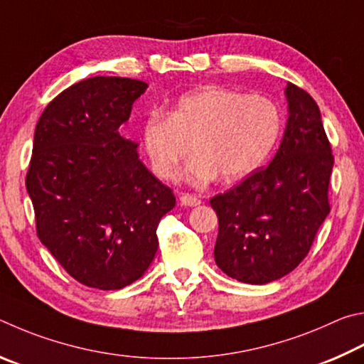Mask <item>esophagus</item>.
I'll use <instances>...</instances> for the list:
<instances>
[{"instance_id": "34e87169", "label": "esophagus", "mask_w": 364, "mask_h": 364, "mask_svg": "<svg viewBox=\"0 0 364 364\" xmlns=\"http://www.w3.org/2000/svg\"><path fill=\"white\" fill-rule=\"evenodd\" d=\"M181 203L183 206H198V205H201V200L198 198V196L196 195H192V193H182L181 195Z\"/></svg>"}]
</instances>
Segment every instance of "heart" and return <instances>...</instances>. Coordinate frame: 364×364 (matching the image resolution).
I'll return each instance as SVG.
<instances>
[{
  "label": "heart",
  "mask_w": 364,
  "mask_h": 364,
  "mask_svg": "<svg viewBox=\"0 0 364 364\" xmlns=\"http://www.w3.org/2000/svg\"><path fill=\"white\" fill-rule=\"evenodd\" d=\"M282 114L275 102L260 94H240L205 86L183 94L166 114L150 112L140 123V142L153 172L176 178L178 164L195 155L187 177L203 186L220 176L237 181L260 166L275 145Z\"/></svg>",
  "instance_id": "obj_1"
}]
</instances>
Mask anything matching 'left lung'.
Segmentation results:
<instances>
[{
	"label": "left lung",
	"mask_w": 364,
	"mask_h": 364,
	"mask_svg": "<svg viewBox=\"0 0 364 364\" xmlns=\"http://www.w3.org/2000/svg\"><path fill=\"white\" fill-rule=\"evenodd\" d=\"M286 99L289 118L272 163L209 201L219 219L215 264L241 283L265 284L294 270L331 211L334 156L320 108L292 82Z\"/></svg>",
	"instance_id": "obj_1"
}]
</instances>
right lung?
Masks as SVG:
<instances>
[{"label": "right lung", "instance_id": "obj_1", "mask_svg": "<svg viewBox=\"0 0 364 364\" xmlns=\"http://www.w3.org/2000/svg\"><path fill=\"white\" fill-rule=\"evenodd\" d=\"M140 80L94 76L67 87L38 119L25 186L36 235L76 282L121 289L144 275L158 250L156 227L176 205L119 134Z\"/></svg>", "mask_w": 364, "mask_h": 364}]
</instances>
